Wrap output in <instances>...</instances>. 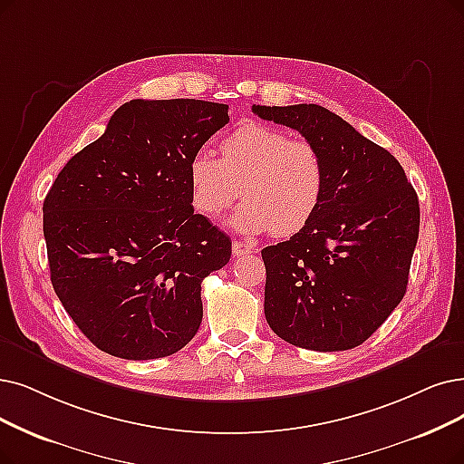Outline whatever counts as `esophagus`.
Listing matches in <instances>:
<instances>
[{"instance_id": "1", "label": "esophagus", "mask_w": 464, "mask_h": 464, "mask_svg": "<svg viewBox=\"0 0 464 464\" xmlns=\"http://www.w3.org/2000/svg\"><path fill=\"white\" fill-rule=\"evenodd\" d=\"M232 251H234L236 256H247V255L253 253V246L247 244V242H237V239H236V242L232 244Z\"/></svg>"}]
</instances>
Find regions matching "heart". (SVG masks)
Segmentation results:
<instances>
[{
  "instance_id": "obj_1",
  "label": "heart",
  "mask_w": 464,
  "mask_h": 464,
  "mask_svg": "<svg viewBox=\"0 0 464 464\" xmlns=\"http://www.w3.org/2000/svg\"><path fill=\"white\" fill-rule=\"evenodd\" d=\"M188 182L196 211L209 218L225 213L244 196L234 215L242 232L293 236L320 209L325 168L318 148L295 140L280 129L246 123L220 142V160L198 150L188 163Z\"/></svg>"
}]
</instances>
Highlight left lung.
<instances>
[{
	"mask_svg": "<svg viewBox=\"0 0 464 464\" xmlns=\"http://www.w3.org/2000/svg\"><path fill=\"white\" fill-rule=\"evenodd\" d=\"M299 131L325 168L320 209L287 242L265 247V316L289 344L337 352L367 341L405 295L419 199L400 161L318 104L253 106Z\"/></svg>",
	"mask_w": 464,
	"mask_h": 464,
	"instance_id": "8db88e82",
	"label": "left lung"
}]
</instances>
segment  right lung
<instances>
[{
    "label": "right lung",
    "mask_w": 464,
    "mask_h": 464,
    "mask_svg": "<svg viewBox=\"0 0 464 464\" xmlns=\"http://www.w3.org/2000/svg\"><path fill=\"white\" fill-rule=\"evenodd\" d=\"M230 121L196 99L120 106L44 201L51 284L106 354L156 360L198 333L201 282L230 261V237L194 213L188 163Z\"/></svg>",
    "instance_id": "add662e5"
}]
</instances>
